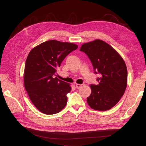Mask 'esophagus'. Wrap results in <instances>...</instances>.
I'll return each mask as SVG.
<instances>
[{
    "label": "esophagus",
    "instance_id": "1",
    "mask_svg": "<svg viewBox=\"0 0 146 146\" xmlns=\"http://www.w3.org/2000/svg\"><path fill=\"white\" fill-rule=\"evenodd\" d=\"M83 85H81V84H76V88L77 89H79V88H80Z\"/></svg>",
    "mask_w": 146,
    "mask_h": 146
}]
</instances>
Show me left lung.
Wrapping results in <instances>:
<instances>
[{"label":"left lung","instance_id":"1","mask_svg":"<svg viewBox=\"0 0 146 146\" xmlns=\"http://www.w3.org/2000/svg\"><path fill=\"white\" fill-rule=\"evenodd\" d=\"M80 51L89 57L94 72L99 74L98 85H91L87 98L90 107L106 111L116 105L123 95L127 85V69L124 60L108 44L100 39L84 43Z\"/></svg>","mask_w":146,"mask_h":146}]
</instances>
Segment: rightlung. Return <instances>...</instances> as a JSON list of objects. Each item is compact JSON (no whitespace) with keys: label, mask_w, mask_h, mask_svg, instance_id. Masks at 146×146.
<instances>
[{"label":"right lung","mask_w":146,"mask_h":146,"mask_svg":"<svg viewBox=\"0 0 146 146\" xmlns=\"http://www.w3.org/2000/svg\"><path fill=\"white\" fill-rule=\"evenodd\" d=\"M78 46L73 43L49 40L33 48L25 61L24 83L30 99L39 111L54 114L67 104L70 84L56 76V69Z\"/></svg>","instance_id":"right-lung-1"}]
</instances>
